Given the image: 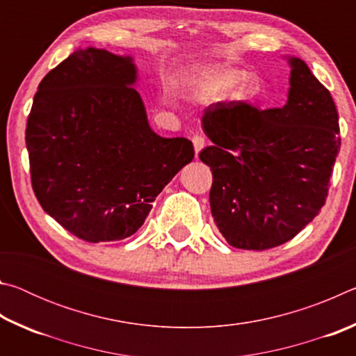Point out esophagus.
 Wrapping results in <instances>:
<instances>
[{
  "label": "esophagus",
  "mask_w": 356,
  "mask_h": 356,
  "mask_svg": "<svg viewBox=\"0 0 356 356\" xmlns=\"http://www.w3.org/2000/svg\"><path fill=\"white\" fill-rule=\"evenodd\" d=\"M191 141H193V146H195L196 155L201 152V150L204 149V146H206V138H204L202 135H195V136L191 138Z\"/></svg>",
  "instance_id": "esophagus-1"
}]
</instances>
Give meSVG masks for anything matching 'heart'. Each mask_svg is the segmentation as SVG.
Returning a JSON list of instances; mask_svg holds the SVG:
<instances>
[{"label":"heart","instance_id":"1","mask_svg":"<svg viewBox=\"0 0 356 356\" xmlns=\"http://www.w3.org/2000/svg\"><path fill=\"white\" fill-rule=\"evenodd\" d=\"M245 72L242 70H227V72H218V74H207L200 78H195L191 81L193 88L200 92H216L221 91V89L232 86V84H237L240 81L243 83L238 84V88L234 92V97L238 100H248L252 99L259 91V86L254 80L248 78L246 80Z\"/></svg>","mask_w":356,"mask_h":356}]
</instances>
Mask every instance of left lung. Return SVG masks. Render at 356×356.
<instances>
[{
  "instance_id": "1",
  "label": "left lung",
  "mask_w": 356,
  "mask_h": 356,
  "mask_svg": "<svg viewBox=\"0 0 356 356\" xmlns=\"http://www.w3.org/2000/svg\"><path fill=\"white\" fill-rule=\"evenodd\" d=\"M282 108L216 102L202 116L213 144L200 152L212 170L210 209L234 248L264 251L289 242L321 212L341 147L339 116L327 88L291 59Z\"/></svg>"
}]
</instances>
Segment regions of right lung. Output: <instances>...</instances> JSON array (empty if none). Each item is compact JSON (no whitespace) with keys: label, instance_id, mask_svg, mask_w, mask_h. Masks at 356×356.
Listing matches in <instances>:
<instances>
[{"label":"right lung","instance_id":"right-lung-1","mask_svg":"<svg viewBox=\"0 0 356 356\" xmlns=\"http://www.w3.org/2000/svg\"><path fill=\"white\" fill-rule=\"evenodd\" d=\"M135 81L131 58L89 47L48 72L34 95L25 138L34 195L84 242L134 236L195 156L186 138L154 134Z\"/></svg>","mask_w":356,"mask_h":356}]
</instances>
